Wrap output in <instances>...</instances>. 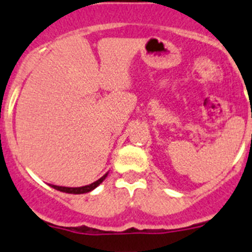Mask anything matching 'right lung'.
I'll return each mask as SVG.
<instances>
[{
  "label": "right lung",
  "instance_id": "1",
  "mask_svg": "<svg viewBox=\"0 0 252 252\" xmlns=\"http://www.w3.org/2000/svg\"><path fill=\"white\" fill-rule=\"evenodd\" d=\"M107 175H108V172L104 173V175L102 176V177L99 178V180L94 181V182L91 183V185L82 186V187H64V186H56V185H49V186H50V187H53L54 189H58V191H60V192H65V193L82 194V193H87V192L94 191V188L98 187V186L101 185V183L103 182L104 180H106Z\"/></svg>",
  "mask_w": 252,
  "mask_h": 252
}]
</instances>
